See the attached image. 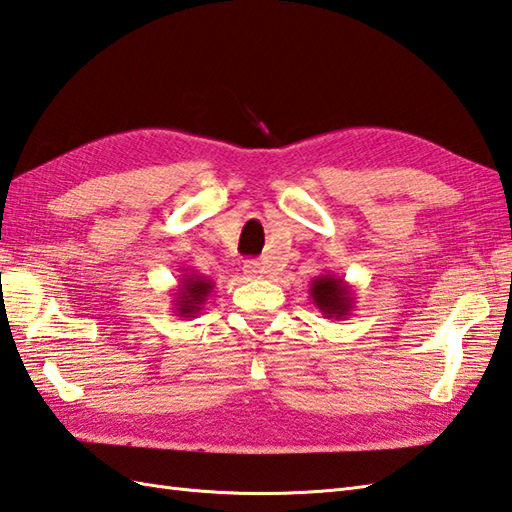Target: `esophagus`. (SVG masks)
<instances>
[{
	"label": "esophagus",
	"mask_w": 512,
	"mask_h": 512,
	"mask_svg": "<svg viewBox=\"0 0 512 512\" xmlns=\"http://www.w3.org/2000/svg\"><path fill=\"white\" fill-rule=\"evenodd\" d=\"M244 275L251 277V279H259V277L266 275V270H264V266L259 264V261L248 259V261H244Z\"/></svg>",
	"instance_id": "1"
}]
</instances>
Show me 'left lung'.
Masks as SVG:
<instances>
[{"instance_id":"1","label":"left lung","mask_w":512,"mask_h":512,"mask_svg":"<svg viewBox=\"0 0 512 512\" xmlns=\"http://www.w3.org/2000/svg\"><path fill=\"white\" fill-rule=\"evenodd\" d=\"M310 296L325 318L342 320L351 316L355 307V292L351 285L342 277L334 275H318L310 283Z\"/></svg>"}]
</instances>
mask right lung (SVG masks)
Returning a JSON list of instances; mask_svg holds the SVG:
<instances>
[{
    "mask_svg": "<svg viewBox=\"0 0 512 512\" xmlns=\"http://www.w3.org/2000/svg\"><path fill=\"white\" fill-rule=\"evenodd\" d=\"M216 283L209 277H202L198 272H183L181 281L176 285L174 292V312L178 318H196L202 307H205L207 299L211 296Z\"/></svg>",
    "mask_w": 512,
    "mask_h": 512,
    "instance_id": "add662e5",
    "label": "right lung"
}]
</instances>
